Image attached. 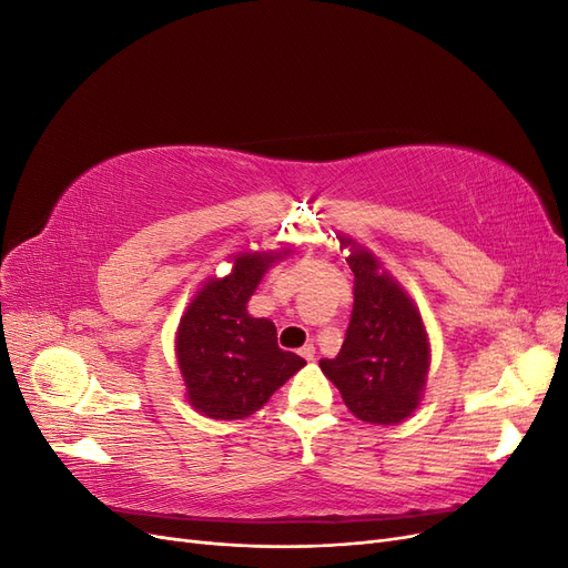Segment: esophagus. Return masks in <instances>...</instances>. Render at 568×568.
Returning <instances> with one entry per match:
<instances>
[{
    "label": "esophagus",
    "mask_w": 568,
    "mask_h": 568,
    "mask_svg": "<svg viewBox=\"0 0 568 568\" xmlns=\"http://www.w3.org/2000/svg\"><path fill=\"white\" fill-rule=\"evenodd\" d=\"M298 353H301L303 359H307V363H313V359H315V346H313V343H305V346Z\"/></svg>",
    "instance_id": "1"
}]
</instances>
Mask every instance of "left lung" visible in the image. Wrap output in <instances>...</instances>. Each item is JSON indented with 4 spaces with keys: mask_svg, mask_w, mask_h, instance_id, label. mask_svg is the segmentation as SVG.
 Returning a JSON list of instances; mask_svg holds the SVG:
<instances>
[{
    "mask_svg": "<svg viewBox=\"0 0 568 568\" xmlns=\"http://www.w3.org/2000/svg\"><path fill=\"white\" fill-rule=\"evenodd\" d=\"M341 244L353 251L355 303L338 355L320 367L357 419L398 424L417 409L432 357L422 315L369 251Z\"/></svg>",
    "mask_w": 568,
    "mask_h": 568,
    "instance_id": "left-lung-1",
    "label": "left lung"
}]
</instances>
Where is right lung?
<instances>
[{"mask_svg":"<svg viewBox=\"0 0 568 568\" xmlns=\"http://www.w3.org/2000/svg\"><path fill=\"white\" fill-rule=\"evenodd\" d=\"M272 253H239L232 274L205 282L178 329V363L189 403L211 419H244L294 376L305 359L282 351L270 320L251 317L246 303Z\"/></svg>","mask_w":568,"mask_h":568,"instance_id":"add662e5","label":"right lung"}]
</instances>
